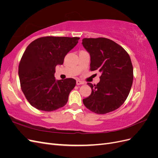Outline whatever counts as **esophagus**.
<instances>
[{"label":"esophagus","instance_id":"esophagus-1","mask_svg":"<svg viewBox=\"0 0 158 158\" xmlns=\"http://www.w3.org/2000/svg\"><path fill=\"white\" fill-rule=\"evenodd\" d=\"M84 84V82H82V81H80V80H76V85H81V84Z\"/></svg>","mask_w":158,"mask_h":158}]
</instances>
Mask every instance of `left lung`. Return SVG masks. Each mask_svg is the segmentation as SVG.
I'll list each match as a JSON object with an SVG mask.
<instances>
[{
	"instance_id": "left-lung-1",
	"label": "left lung",
	"mask_w": 158,
	"mask_h": 158,
	"mask_svg": "<svg viewBox=\"0 0 158 158\" xmlns=\"http://www.w3.org/2000/svg\"><path fill=\"white\" fill-rule=\"evenodd\" d=\"M82 45L91 57L90 70L102 73L88 98L83 99L91 111L106 114L120 107L130 92L133 81L131 57L123 47L105 37L84 38Z\"/></svg>"
}]
</instances>
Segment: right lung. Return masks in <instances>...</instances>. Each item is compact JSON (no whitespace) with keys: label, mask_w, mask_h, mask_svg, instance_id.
<instances>
[{"label":"right lung","mask_w":158,"mask_h":158,"mask_svg":"<svg viewBox=\"0 0 158 158\" xmlns=\"http://www.w3.org/2000/svg\"><path fill=\"white\" fill-rule=\"evenodd\" d=\"M79 37L46 36L33 41L27 47L18 66L20 86L31 106L44 111L64 107L73 78L56 80L55 67L63 64L66 55L78 44Z\"/></svg>","instance_id":"add662e5"}]
</instances>
